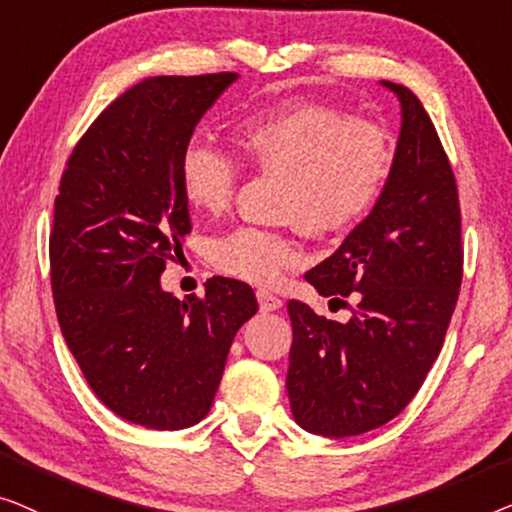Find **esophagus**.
Instances as JSON below:
<instances>
[{"label": "esophagus", "mask_w": 512, "mask_h": 512, "mask_svg": "<svg viewBox=\"0 0 512 512\" xmlns=\"http://www.w3.org/2000/svg\"><path fill=\"white\" fill-rule=\"evenodd\" d=\"M257 301H259V308L262 311H278L280 306H283V299L276 297V294L269 292V290H257Z\"/></svg>", "instance_id": "obj_1"}]
</instances>
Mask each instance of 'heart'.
<instances>
[{
    "mask_svg": "<svg viewBox=\"0 0 512 512\" xmlns=\"http://www.w3.org/2000/svg\"><path fill=\"white\" fill-rule=\"evenodd\" d=\"M232 146L250 169L280 181L278 218L318 236L362 225L394 167L392 136L380 122L311 99H285L241 115L232 125ZM178 181L192 208L222 213L232 204L239 171L222 150L190 143ZM301 257V243L278 229L236 227L213 241L215 266L246 283L269 285Z\"/></svg>",
    "mask_w": 512,
    "mask_h": 512,
    "instance_id": "obj_1",
    "label": "heart"
}]
</instances>
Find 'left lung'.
Wrapping results in <instances>:
<instances>
[{
  "label": "left lung",
  "instance_id": "1",
  "mask_svg": "<svg viewBox=\"0 0 512 512\" xmlns=\"http://www.w3.org/2000/svg\"><path fill=\"white\" fill-rule=\"evenodd\" d=\"M383 85L403 118L390 181L369 218L304 276L331 301L355 294L352 318L343 325L287 301L292 415L331 438L383 427L408 406L443 348L464 276L455 171L420 99Z\"/></svg>",
  "mask_w": 512,
  "mask_h": 512
}]
</instances>
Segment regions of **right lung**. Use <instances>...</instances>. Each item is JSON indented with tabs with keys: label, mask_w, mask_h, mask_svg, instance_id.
<instances>
[{
	"label": "right lung",
	"mask_w": 512,
	"mask_h": 512,
	"mask_svg": "<svg viewBox=\"0 0 512 512\" xmlns=\"http://www.w3.org/2000/svg\"><path fill=\"white\" fill-rule=\"evenodd\" d=\"M232 71L155 76L97 115L71 150L50 229V287L71 355L106 408L148 429L204 420L253 287L206 280L183 301L160 287L183 255L190 208L178 162Z\"/></svg>",
	"instance_id": "obj_1"
}]
</instances>
